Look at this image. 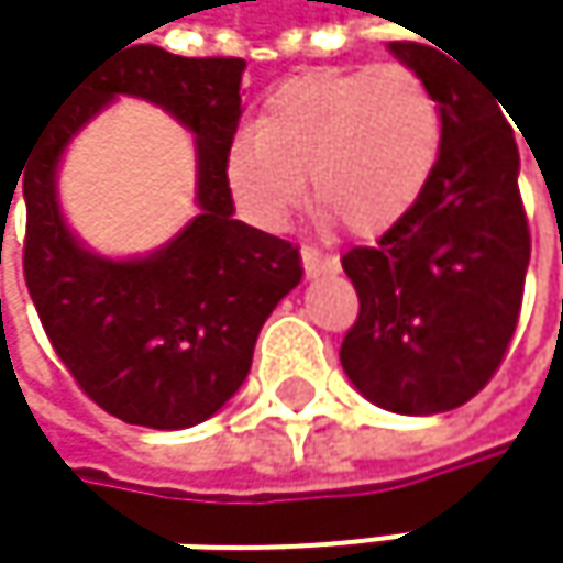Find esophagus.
I'll return each mask as SVG.
<instances>
[{"mask_svg": "<svg viewBox=\"0 0 563 563\" xmlns=\"http://www.w3.org/2000/svg\"><path fill=\"white\" fill-rule=\"evenodd\" d=\"M302 271L306 277H322V274H339V257L332 254H319L316 247H302Z\"/></svg>", "mask_w": 563, "mask_h": 563, "instance_id": "esophagus-1", "label": "esophagus"}]
</instances>
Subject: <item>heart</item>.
Returning a JSON list of instances; mask_svg holds the SVG:
<instances>
[{
    "instance_id": "b5f03b06",
    "label": "heart",
    "mask_w": 563,
    "mask_h": 563,
    "mask_svg": "<svg viewBox=\"0 0 563 563\" xmlns=\"http://www.w3.org/2000/svg\"><path fill=\"white\" fill-rule=\"evenodd\" d=\"M440 143V100L413 67L309 70L264 100L254 133L231 140L224 185L251 224L280 231L309 175L325 218L382 234L420 198Z\"/></svg>"
}]
</instances>
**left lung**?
Returning <instances> with one entry per match:
<instances>
[{
    "instance_id": "obj_1",
    "label": "left lung",
    "mask_w": 563,
    "mask_h": 563,
    "mask_svg": "<svg viewBox=\"0 0 563 563\" xmlns=\"http://www.w3.org/2000/svg\"><path fill=\"white\" fill-rule=\"evenodd\" d=\"M388 52L433 87L443 143L410 211L375 247L342 257L362 309L339 358L372 404L430 417L466 404L496 375L518 322L531 238L506 103L456 57L413 42Z\"/></svg>"
}]
</instances>
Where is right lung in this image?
I'll list each match as a JSON object with an SVG mask.
<instances>
[{"instance_id": "1", "label": "right lung", "mask_w": 563, "mask_h": 563, "mask_svg": "<svg viewBox=\"0 0 563 563\" xmlns=\"http://www.w3.org/2000/svg\"><path fill=\"white\" fill-rule=\"evenodd\" d=\"M244 67L241 57H178L156 45L113 52L67 90L19 172L25 283L42 325L87 397L136 427L185 430L218 413L251 372L261 325L302 280L299 247L238 221L224 185ZM120 96L163 106L196 136L199 214L143 258L90 252L56 198L66 146Z\"/></svg>"}]
</instances>
